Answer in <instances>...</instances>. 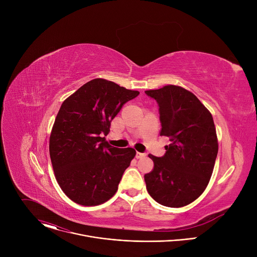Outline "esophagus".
<instances>
[{"label":"esophagus","instance_id":"1","mask_svg":"<svg viewBox=\"0 0 257 257\" xmlns=\"http://www.w3.org/2000/svg\"><path fill=\"white\" fill-rule=\"evenodd\" d=\"M146 156V154H144V153H136V159H141V158H143V157H145Z\"/></svg>","mask_w":257,"mask_h":257}]
</instances>
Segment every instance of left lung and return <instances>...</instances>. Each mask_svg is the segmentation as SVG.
<instances>
[{
    "label": "left lung",
    "instance_id": "8db88e82",
    "mask_svg": "<svg viewBox=\"0 0 257 257\" xmlns=\"http://www.w3.org/2000/svg\"><path fill=\"white\" fill-rule=\"evenodd\" d=\"M159 105L161 136L169 137L163 157L149 155L154 170L144 175L150 195L168 207L198 198L211 177L218 144L208 109L190 91L176 85L146 90Z\"/></svg>",
    "mask_w": 257,
    "mask_h": 257
}]
</instances>
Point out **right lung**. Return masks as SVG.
Listing matches in <instances>:
<instances>
[{
	"instance_id": "right-lung-1",
	"label": "right lung",
	"mask_w": 257,
	"mask_h": 257,
	"mask_svg": "<svg viewBox=\"0 0 257 257\" xmlns=\"http://www.w3.org/2000/svg\"><path fill=\"white\" fill-rule=\"evenodd\" d=\"M138 94L97 78L62 103L50 137V156L59 185L71 200L98 205L117 192L136 152L114 148L104 136L122 105Z\"/></svg>"
}]
</instances>
